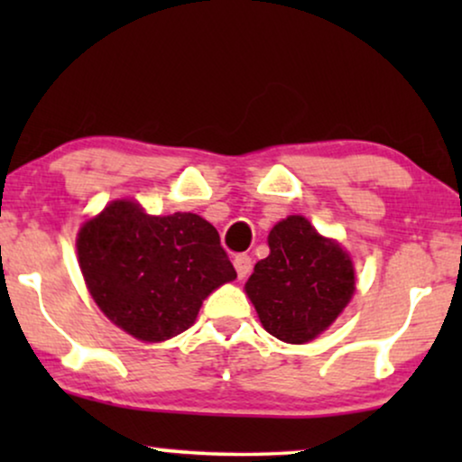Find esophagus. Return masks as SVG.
<instances>
[{"mask_svg":"<svg viewBox=\"0 0 462 462\" xmlns=\"http://www.w3.org/2000/svg\"><path fill=\"white\" fill-rule=\"evenodd\" d=\"M233 264H236V271H237L239 280H244V277L250 275L252 258L248 254H237L236 258H233Z\"/></svg>","mask_w":462,"mask_h":462,"instance_id":"esophagus-1","label":"esophagus"}]
</instances>
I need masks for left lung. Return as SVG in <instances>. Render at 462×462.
<instances>
[{
  "instance_id": "8db88e82",
  "label": "left lung",
  "mask_w": 462,
  "mask_h": 462,
  "mask_svg": "<svg viewBox=\"0 0 462 462\" xmlns=\"http://www.w3.org/2000/svg\"><path fill=\"white\" fill-rule=\"evenodd\" d=\"M269 256L245 283L269 334L283 343H307L324 332L351 300V258L321 237L305 217H288L269 233Z\"/></svg>"
}]
</instances>
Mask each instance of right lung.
<instances>
[{
	"label": "right lung",
	"instance_id": "right-lung-1",
	"mask_svg": "<svg viewBox=\"0 0 462 462\" xmlns=\"http://www.w3.org/2000/svg\"><path fill=\"white\" fill-rule=\"evenodd\" d=\"M78 256L100 311L147 343L189 330L206 296L237 277L208 220L149 217L125 199L81 226Z\"/></svg>",
	"mask_w": 462,
	"mask_h": 462
}]
</instances>
